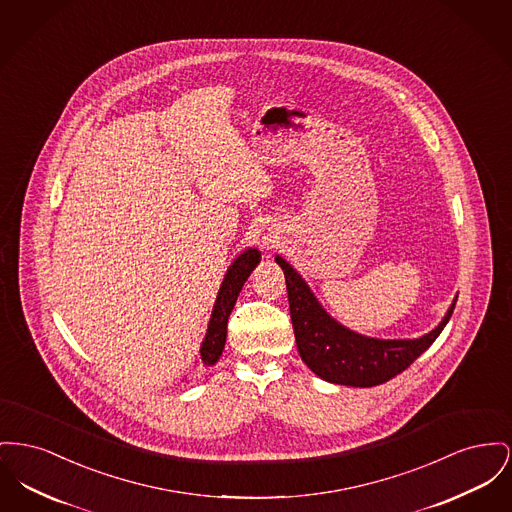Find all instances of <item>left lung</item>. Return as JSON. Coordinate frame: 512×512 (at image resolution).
<instances>
[{
	"label": "left lung",
	"mask_w": 512,
	"mask_h": 512,
	"mask_svg": "<svg viewBox=\"0 0 512 512\" xmlns=\"http://www.w3.org/2000/svg\"><path fill=\"white\" fill-rule=\"evenodd\" d=\"M276 263L286 276L292 327L301 360L321 379L348 387H375L410 367L435 342L451 319L456 300L445 319L414 340H381L342 327L323 309L305 280L282 257Z\"/></svg>",
	"instance_id": "left-lung-1"
}]
</instances>
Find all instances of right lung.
Segmentation results:
<instances>
[{
    "label": "right lung",
    "instance_id": "right-lung-1",
    "mask_svg": "<svg viewBox=\"0 0 512 512\" xmlns=\"http://www.w3.org/2000/svg\"><path fill=\"white\" fill-rule=\"evenodd\" d=\"M259 261H261V253L257 249H247L224 274L216 303L212 307L209 329L201 344V363L205 367H211L222 356V350L226 344V332H228V317L240 296L241 286L245 284V280L249 278L253 269L259 265Z\"/></svg>",
    "mask_w": 512,
    "mask_h": 512
}]
</instances>
